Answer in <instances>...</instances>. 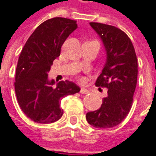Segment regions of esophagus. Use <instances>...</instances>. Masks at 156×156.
<instances>
[{
  "label": "esophagus",
  "mask_w": 156,
  "mask_h": 156,
  "mask_svg": "<svg viewBox=\"0 0 156 156\" xmlns=\"http://www.w3.org/2000/svg\"><path fill=\"white\" fill-rule=\"evenodd\" d=\"M88 90H87L86 88H81L80 89V94H88Z\"/></svg>",
  "instance_id": "obj_1"
}]
</instances>
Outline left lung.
I'll return each instance as SVG.
<instances>
[{
	"mask_svg": "<svg viewBox=\"0 0 156 156\" xmlns=\"http://www.w3.org/2000/svg\"><path fill=\"white\" fill-rule=\"evenodd\" d=\"M89 24L101 37L107 51V61L95 85L107 88L108 94L100 108L87 113L86 119L94 127H115L130 111L137 83V57L132 41L122 30L98 22Z\"/></svg>",
	"mask_w": 156,
	"mask_h": 156,
	"instance_id": "left-lung-1",
	"label": "left lung"
}]
</instances>
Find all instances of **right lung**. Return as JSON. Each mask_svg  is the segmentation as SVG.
I'll return each mask as SVG.
<instances>
[{
  "instance_id": "add662e5",
  "label": "right lung",
  "mask_w": 156,
  "mask_h": 156,
  "mask_svg": "<svg viewBox=\"0 0 156 156\" xmlns=\"http://www.w3.org/2000/svg\"><path fill=\"white\" fill-rule=\"evenodd\" d=\"M78 26L64 17L48 19L36 28L19 57L16 70L15 91L20 108L27 117L40 124H50L62 116V98L80 91L71 81H61L54 88L48 73L60 56L66 39Z\"/></svg>"
}]
</instances>
